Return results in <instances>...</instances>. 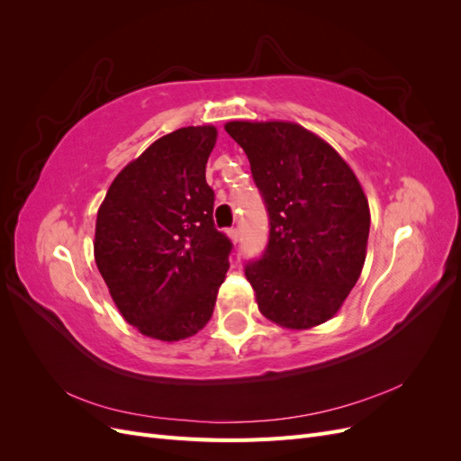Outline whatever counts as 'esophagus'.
Returning <instances> with one entry per match:
<instances>
[{"label": "esophagus", "instance_id": "esophagus-1", "mask_svg": "<svg viewBox=\"0 0 461 461\" xmlns=\"http://www.w3.org/2000/svg\"><path fill=\"white\" fill-rule=\"evenodd\" d=\"M227 236H229L232 244H236V242H239V229H229Z\"/></svg>", "mask_w": 461, "mask_h": 461}]
</instances>
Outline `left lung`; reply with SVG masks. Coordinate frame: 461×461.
<instances>
[{"label": "left lung", "mask_w": 461, "mask_h": 461, "mask_svg": "<svg viewBox=\"0 0 461 461\" xmlns=\"http://www.w3.org/2000/svg\"><path fill=\"white\" fill-rule=\"evenodd\" d=\"M269 212V244L246 265L258 308L305 330L332 319L357 283L371 213L352 167L323 138L290 121H229Z\"/></svg>", "instance_id": "8db88e82"}]
</instances>
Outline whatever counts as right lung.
I'll list each match as a JSON object with an SVG mask.
<instances>
[{
  "label": "right lung",
  "mask_w": 461,
  "mask_h": 461,
  "mask_svg": "<svg viewBox=\"0 0 461 461\" xmlns=\"http://www.w3.org/2000/svg\"><path fill=\"white\" fill-rule=\"evenodd\" d=\"M213 124L158 138L111 183L97 209L94 259L119 313L161 342L194 337L213 315L230 240L213 225L205 165Z\"/></svg>",
  "instance_id": "right-lung-1"
}]
</instances>
